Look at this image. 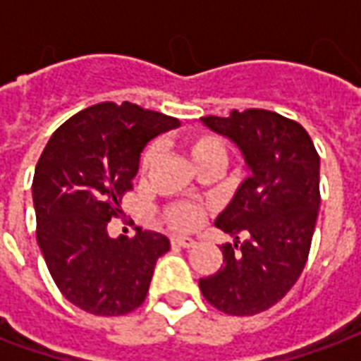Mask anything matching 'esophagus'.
I'll return each mask as SVG.
<instances>
[{
	"label": "esophagus",
	"mask_w": 361,
	"mask_h": 361,
	"mask_svg": "<svg viewBox=\"0 0 361 361\" xmlns=\"http://www.w3.org/2000/svg\"><path fill=\"white\" fill-rule=\"evenodd\" d=\"M172 243L173 245H180V247L189 250V247H193V245H195V240H191V238H172Z\"/></svg>",
	"instance_id": "obj_1"
}]
</instances>
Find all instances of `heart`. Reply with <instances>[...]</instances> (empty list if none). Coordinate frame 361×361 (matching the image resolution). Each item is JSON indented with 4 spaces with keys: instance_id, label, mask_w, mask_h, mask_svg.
I'll return each mask as SVG.
<instances>
[{
    "instance_id": "b5f03b06",
    "label": "heart",
    "mask_w": 361,
    "mask_h": 361,
    "mask_svg": "<svg viewBox=\"0 0 361 361\" xmlns=\"http://www.w3.org/2000/svg\"><path fill=\"white\" fill-rule=\"evenodd\" d=\"M185 150H188L191 162L197 168L207 164H224L226 160V149L224 142L212 133H193L185 139ZM157 158V147H149L141 157V172H147ZM168 224L173 230L180 232H191L195 230L204 216V207L195 203H176L168 207L164 212Z\"/></svg>"
}]
</instances>
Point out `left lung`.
Wrapping results in <instances>:
<instances>
[{
	"instance_id": "left-lung-1",
	"label": "left lung",
	"mask_w": 361,
	"mask_h": 361,
	"mask_svg": "<svg viewBox=\"0 0 361 361\" xmlns=\"http://www.w3.org/2000/svg\"><path fill=\"white\" fill-rule=\"evenodd\" d=\"M201 121L242 150L251 176L214 222L235 243L222 245L224 265L199 288L219 311L255 315L280 302L305 267L321 204L319 154L307 131L276 111L234 110Z\"/></svg>"
}]
</instances>
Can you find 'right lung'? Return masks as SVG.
I'll use <instances>...</instances> for the list:
<instances>
[{
    "label": "right lung",
    "instance_id": "obj_1",
    "mask_svg": "<svg viewBox=\"0 0 361 361\" xmlns=\"http://www.w3.org/2000/svg\"><path fill=\"white\" fill-rule=\"evenodd\" d=\"M178 126L137 104H94L56 129L36 164V240L59 292L87 313L137 310L158 257L170 250L166 235L141 228L133 240H114L108 222L133 189L145 145Z\"/></svg>",
    "mask_w": 361,
    "mask_h": 361
}]
</instances>
